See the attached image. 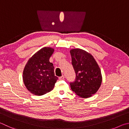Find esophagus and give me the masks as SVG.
<instances>
[{
    "mask_svg": "<svg viewBox=\"0 0 129 129\" xmlns=\"http://www.w3.org/2000/svg\"><path fill=\"white\" fill-rule=\"evenodd\" d=\"M64 76H63V75H62V76H60V77L59 78V79L60 80H63V79H64Z\"/></svg>",
    "mask_w": 129,
    "mask_h": 129,
    "instance_id": "1",
    "label": "esophagus"
}]
</instances>
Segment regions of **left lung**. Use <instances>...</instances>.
Segmentation results:
<instances>
[{"label":"left lung","instance_id":"8db88e82","mask_svg":"<svg viewBox=\"0 0 129 129\" xmlns=\"http://www.w3.org/2000/svg\"><path fill=\"white\" fill-rule=\"evenodd\" d=\"M72 64L76 74L75 80L70 83L72 91L82 98L96 93L102 82L100 67L91 54L84 50H70Z\"/></svg>","mask_w":129,"mask_h":129}]
</instances>
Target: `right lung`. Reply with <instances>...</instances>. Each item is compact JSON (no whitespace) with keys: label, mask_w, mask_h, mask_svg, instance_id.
I'll return each instance as SVG.
<instances>
[{"label":"right lung","mask_w":129,"mask_h":129,"mask_svg":"<svg viewBox=\"0 0 129 129\" xmlns=\"http://www.w3.org/2000/svg\"><path fill=\"white\" fill-rule=\"evenodd\" d=\"M54 51L51 47H43L29 59L24 67V85L33 94L41 96L50 92L58 80L54 74L53 64L49 61Z\"/></svg>","instance_id":"right-lung-1"}]
</instances>
